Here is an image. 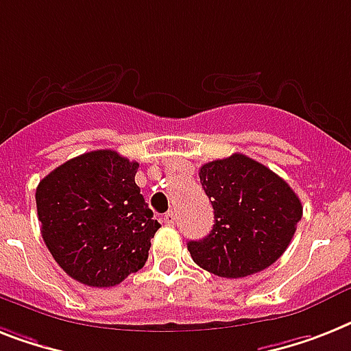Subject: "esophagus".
Here are the masks:
<instances>
[{
  "instance_id": "34e87169",
  "label": "esophagus",
  "mask_w": 351,
  "mask_h": 351,
  "mask_svg": "<svg viewBox=\"0 0 351 351\" xmlns=\"http://www.w3.org/2000/svg\"><path fill=\"white\" fill-rule=\"evenodd\" d=\"M164 221H166L167 225H175L176 223V215H175V213H173V210L166 213V216H164Z\"/></svg>"
}]
</instances>
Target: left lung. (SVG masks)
<instances>
[{
	"mask_svg": "<svg viewBox=\"0 0 351 351\" xmlns=\"http://www.w3.org/2000/svg\"><path fill=\"white\" fill-rule=\"evenodd\" d=\"M200 182L215 209V225L187 249L198 267L220 278H245L281 258L303 205L292 187L263 164L234 153L200 167Z\"/></svg>",
	"mask_w": 351,
	"mask_h": 351,
	"instance_id": "8db88e82",
	"label": "left lung"
}]
</instances>
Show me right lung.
Returning <instances> with one entry per match:
<instances>
[{"instance_id":"1","label":"right lung","mask_w":351,"mask_h":351,"mask_svg":"<svg viewBox=\"0 0 351 351\" xmlns=\"http://www.w3.org/2000/svg\"><path fill=\"white\" fill-rule=\"evenodd\" d=\"M136 169L138 162L97 149L64 162L37 185L43 240L79 283L115 287L146 265L160 223L135 184Z\"/></svg>"}]
</instances>
